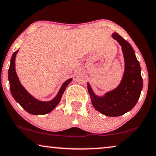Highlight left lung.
Wrapping results in <instances>:
<instances>
[{
    "instance_id": "left-lung-1",
    "label": "left lung",
    "mask_w": 156,
    "mask_h": 156,
    "mask_svg": "<svg viewBox=\"0 0 156 156\" xmlns=\"http://www.w3.org/2000/svg\"><path fill=\"white\" fill-rule=\"evenodd\" d=\"M112 37L122 46L124 58L125 69L121 83L102 96L94 92L89 83L87 90L96 110L108 117H119L134 108L140 96L143 82L140 63L132 46L117 33H112Z\"/></svg>"
}]
</instances>
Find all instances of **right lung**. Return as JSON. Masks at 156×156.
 <instances>
[{
  "mask_svg": "<svg viewBox=\"0 0 156 156\" xmlns=\"http://www.w3.org/2000/svg\"><path fill=\"white\" fill-rule=\"evenodd\" d=\"M19 49L12 56L10 65L8 70V80L9 89L13 98L23 109L31 115H46L51 112L59 104L63 93L72 78L66 80L62 84L55 98L48 101H41L33 97L21 85L15 69V58Z\"/></svg>",
  "mask_w": 156,
  "mask_h": 156,
  "instance_id": "1",
  "label": "right lung"
}]
</instances>
